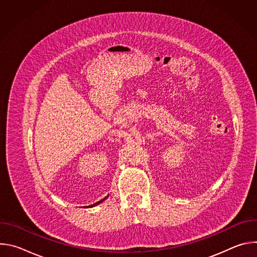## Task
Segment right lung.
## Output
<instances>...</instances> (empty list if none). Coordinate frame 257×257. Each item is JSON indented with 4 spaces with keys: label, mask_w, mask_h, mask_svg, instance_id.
<instances>
[{
    "label": "right lung",
    "mask_w": 257,
    "mask_h": 257,
    "mask_svg": "<svg viewBox=\"0 0 257 257\" xmlns=\"http://www.w3.org/2000/svg\"><path fill=\"white\" fill-rule=\"evenodd\" d=\"M105 198H107V196H106V197H104V198H102V199H101V200H99V201H97V202H96V203H94V204H92V205H90V206H94V205H97V204H99V203H101V202H102V201H103V200H104V199H105Z\"/></svg>",
    "instance_id": "add662e5"
}]
</instances>
